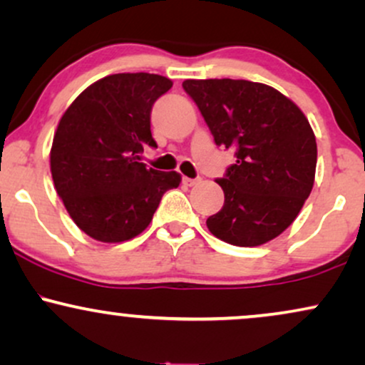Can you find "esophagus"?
Listing matches in <instances>:
<instances>
[{"label":"esophagus","mask_w":365,"mask_h":365,"mask_svg":"<svg viewBox=\"0 0 365 365\" xmlns=\"http://www.w3.org/2000/svg\"><path fill=\"white\" fill-rule=\"evenodd\" d=\"M198 182H200V178H188V177H183V183H185L187 187H193V185H197Z\"/></svg>","instance_id":"1"}]
</instances>
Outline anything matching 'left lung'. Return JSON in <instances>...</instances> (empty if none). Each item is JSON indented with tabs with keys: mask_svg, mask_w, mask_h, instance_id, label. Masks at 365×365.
I'll use <instances>...</instances> for the list:
<instances>
[{
	"mask_svg": "<svg viewBox=\"0 0 365 365\" xmlns=\"http://www.w3.org/2000/svg\"><path fill=\"white\" fill-rule=\"evenodd\" d=\"M217 146L236 148L224 178V205L207 219L217 239L255 247L297 219L315 182V133L303 110L274 87L251 81L187 79Z\"/></svg>",
	"mask_w": 365,
	"mask_h": 365,
	"instance_id": "left-lung-1",
	"label": "left lung"
}]
</instances>
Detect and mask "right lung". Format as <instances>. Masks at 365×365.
Returning a JSON list of instances; mask_svg holds the SVG:
<instances>
[{
  "instance_id": "1",
  "label": "right lung",
  "mask_w": 365,
  "mask_h": 365,
  "mask_svg": "<svg viewBox=\"0 0 365 365\" xmlns=\"http://www.w3.org/2000/svg\"><path fill=\"white\" fill-rule=\"evenodd\" d=\"M173 82L156 73H113L91 84L60 118L50 172L63 205L87 236L124 242L148 227L161 197L182 175L146 168L156 146L150 114Z\"/></svg>"
}]
</instances>
